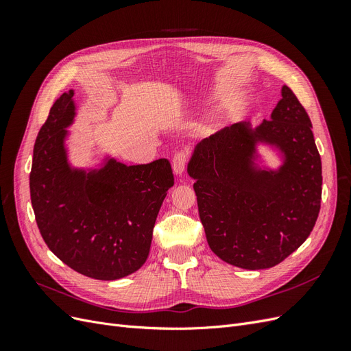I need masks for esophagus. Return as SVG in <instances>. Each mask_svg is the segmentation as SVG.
<instances>
[{
    "instance_id": "34e87169",
    "label": "esophagus",
    "mask_w": 351,
    "mask_h": 351,
    "mask_svg": "<svg viewBox=\"0 0 351 351\" xmlns=\"http://www.w3.org/2000/svg\"><path fill=\"white\" fill-rule=\"evenodd\" d=\"M189 161V154L187 152H177L173 156V169L177 176L183 174L184 169H186V164Z\"/></svg>"
}]
</instances>
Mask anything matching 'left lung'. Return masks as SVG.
Returning a JSON list of instances; mask_svg holds the SVG:
<instances>
[{
  "label": "left lung",
  "mask_w": 351,
  "mask_h": 351,
  "mask_svg": "<svg viewBox=\"0 0 351 351\" xmlns=\"http://www.w3.org/2000/svg\"><path fill=\"white\" fill-rule=\"evenodd\" d=\"M256 129L236 123L199 142L187 165L210 250L243 269L282 262L309 237L319 215L322 164L309 115L294 92ZM283 152L277 172L256 169V143Z\"/></svg>",
  "instance_id": "left-lung-1"
}]
</instances>
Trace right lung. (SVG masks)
<instances>
[{
	"mask_svg": "<svg viewBox=\"0 0 351 351\" xmlns=\"http://www.w3.org/2000/svg\"><path fill=\"white\" fill-rule=\"evenodd\" d=\"M73 95H61L38 133L32 206L42 239L60 261L95 280H119L147 259L173 169L165 158L142 165L108 159L89 173L71 168L64 139L76 115Z\"/></svg>",
	"mask_w": 351,
	"mask_h": 351,
	"instance_id": "add662e5",
	"label": "right lung"
}]
</instances>
